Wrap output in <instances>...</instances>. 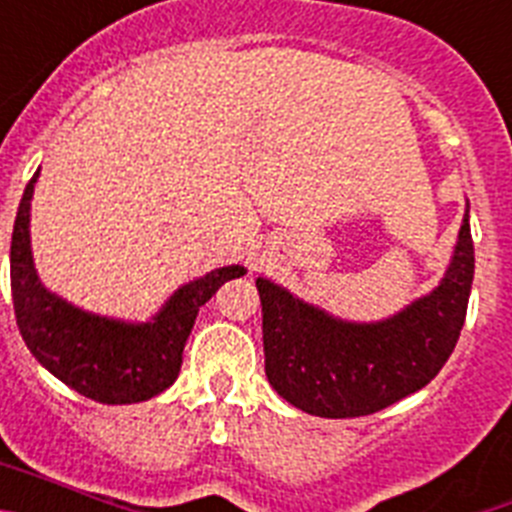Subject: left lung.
<instances>
[{
  "mask_svg": "<svg viewBox=\"0 0 512 512\" xmlns=\"http://www.w3.org/2000/svg\"><path fill=\"white\" fill-rule=\"evenodd\" d=\"M472 279L469 210L436 292L384 323H341L269 279H256L271 387L318 418H359L390 408L425 387L449 361L467 318Z\"/></svg>",
  "mask_w": 512,
  "mask_h": 512,
  "instance_id": "obj_1",
  "label": "left lung"
}]
</instances>
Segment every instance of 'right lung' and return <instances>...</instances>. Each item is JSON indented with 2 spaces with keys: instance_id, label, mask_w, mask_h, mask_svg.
<instances>
[{
  "instance_id": "1",
  "label": "right lung",
  "mask_w": 512,
  "mask_h": 512,
  "mask_svg": "<svg viewBox=\"0 0 512 512\" xmlns=\"http://www.w3.org/2000/svg\"><path fill=\"white\" fill-rule=\"evenodd\" d=\"M38 174L27 182L12 230L9 279L22 341L30 354L71 390L104 405L143 402L174 384L182 351L200 307L243 266H223L187 284L146 325H125L89 315L51 295L30 256V197Z\"/></svg>"
}]
</instances>
